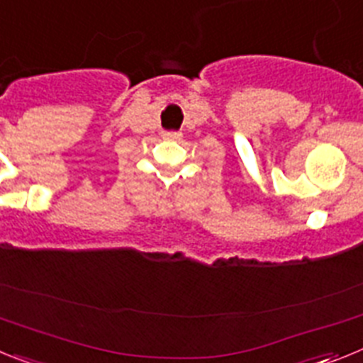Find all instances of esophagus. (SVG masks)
<instances>
[{"label":"esophagus","instance_id":"34e87169","mask_svg":"<svg viewBox=\"0 0 363 363\" xmlns=\"http://www.w3.org/2000/svg\"><path fill=\"white\" fill-rule=\"evenodd\" d=\"M163 138H165V140H179V138H182V134L172 133V130H167V133H163Z\"/></svg>","mask_w":363,"mask_h":363}]
</instances>
